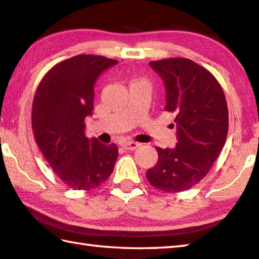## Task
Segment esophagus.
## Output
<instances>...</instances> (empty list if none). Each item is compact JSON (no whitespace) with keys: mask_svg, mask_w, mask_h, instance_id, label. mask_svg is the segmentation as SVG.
I'll use <instances>...</instances> for the list:
<instances>
[{"mask_svg":"<svg viewBox=\"0 0 259 259\" xmlns=\"http://www.w3.org/2000/svg\"><path fill=\"white\" fill-rule=\"evenodd\" d=\"M122 146H123L125 150H129V151H135L137 150L139 147V144L138 143H135V142H125L122 144Z\"/></svg>","mask_w":259,"mask_h":259,"instance_id":"esophagus-1","label":"esophagus"}]
</instances>
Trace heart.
I'll use <instances>...</instances> for the list:
<instances>
[{
  "instance_id": "obj_1",
  "label": "heart",
  "mask_w": 259,
  "mask_h": 259,
  "mask_svg": "<svg viewBox=\"0 0 259 259\" xmlns=\"http://www.w3.org/2000/svg\"><path fill=\"white\" fill-rule=\"evenodd\" d=\"M136 83H138V82H136ZM134 84H135V83H134Z\"/></svg>"
}]
</instances>
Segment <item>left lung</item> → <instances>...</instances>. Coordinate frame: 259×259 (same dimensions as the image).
I'll use <instances>...</instances> for the list:
<instances>
[{"label":"left lung","mask_w":259,"mask_h":259,"mask_svg":"<svg viewBox=\"0 0 259 259\" xmlns=\"http://www.w3.org/2000/svg\"><path fill=\"white\" fill-rule=\"evenodd\" d=\"M150 66L164 83V109L176 115L177 144L156 147L159 159L146 177L163 192L190 190L209 172L225 144L229 111L224 91L211 73L190 59L151 61Z\"/></svg>","instance_id":"obj_1"}]
</instances>
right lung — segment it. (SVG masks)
Listing matches in <instances>:
<instances>
[{"label": "right lung", "instance_id": "add662e5", "mask_svg": "<svg viewBox=\"0 0 259 259\" xmlns=\"http://www.w3.org/2000/svg\"><path fill=\"white\" fill-rule=\"evenodd\" d=\"M117 60L78 55L57 64L35 93L32 126L37 146L52 170L73 190L89 191L109 177L117 159L115 144L85 136L93 115L95 84Z\"/></svg>", "mask_w": 259, "mask_h": 259}]
</instances>
